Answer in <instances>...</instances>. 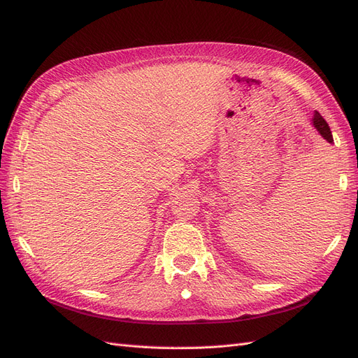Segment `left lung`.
<instances>
[{
	"instance_id": "1",
	"label": "left lung",
	"mask_w": 358,
	"mask_h": 358,
	"mask_svg": "<svg viewBox=\"0 0 358 358\" xmlns=\"http://www.w3.org/2000/svg\"><path fill=\"white\" fill-rule=\"evenodd\" d=\"M313 125H315V128L320 131V134L327 140L329 143L333 142V136H331V131H330V127L329 124L326 122V119H324L318 112H315V115H313Z\"/></svg>"
}]
</instances>
